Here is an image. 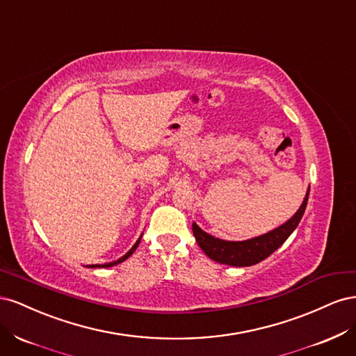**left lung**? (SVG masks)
<instances>
[{
	"instance_id": "left-lung-1",
	"label": "left lung",
	"mask_w": 356,
	"mask_h": 356,
	"mask_svg": "<svg viewBox=\"0 0 356 356\" xmlns=\"http://www.w3.org/2000/svg\"><path fill=\"white\" fill-rule=\"evenodd\" d=\"M309 199V190L306 197L301 203L298 211L291 217L286 222L279 225L275 230L266 234L257 236V238L248 241H222L213 238L209 233L203 232L196 222H193V234H195L196 242L202 248V251L207 254L211 260L234 266V267H248L263 261L270 254H273L279 246H281L293 233L303 217L306 211V204Z\"/></svg>"
}]
</instances>
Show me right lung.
I'll list each match as a JSON object with an SVG mask.
<instances>
[{
    "label": "right lung",
    "instance_id": "obj_1",
    "mask_svg": "<svg viewBox=\"0 0 356 356\" xmlns=\"http://www.w3.org/2000/svg\"><path fill=\"white\" fill-rule=\"evenodd\" d=\"M141 238H143V234L139 236V239L135 242V245L131 248V250H129L123 257H120L118 258V260H115V261H113V263H105V264H90V266H88V267H90V268H101V267H104V268H106V267H111V266H115V264H120V263H123L124 260H127L129 257H131L134 252H135V250L138 248V245H139V242H141Z\"/></svg>",
    "mask_w": 356,
    "mask_h": 356
}]
</instances>
